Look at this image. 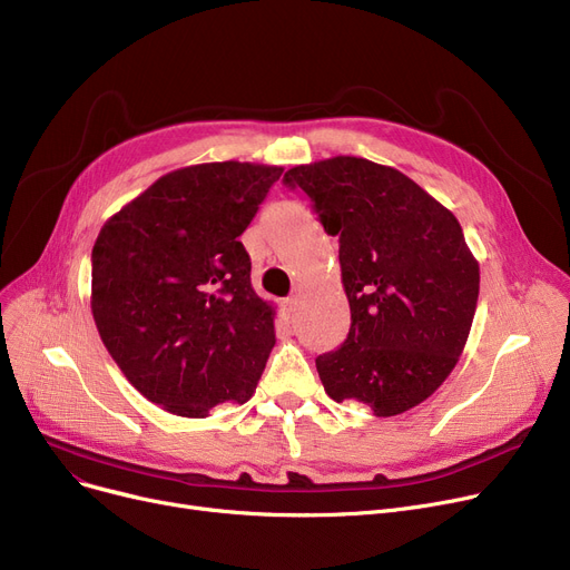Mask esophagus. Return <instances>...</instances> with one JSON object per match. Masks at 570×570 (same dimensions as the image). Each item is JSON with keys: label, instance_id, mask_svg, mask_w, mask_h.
<instances>
[{"label": "esophagus", "instance_id": "1", "mask_svg": "<svg viewBox=\"0 0 570 570\" xmlns=\"http://www.w3.org/2000/svg\"><path fill=\"white\" fill-rule=\"evenodd\" d=\"M282 312H284V316H293V312H295V297H286V301H282Z\"/></svg>", "mask_w": 570, "mask_h": 570}]
</instances>
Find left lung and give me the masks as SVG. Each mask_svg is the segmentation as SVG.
<instances>
[{
  "label": "left lung",
  "instance_id": "8db88e82",
  "mask_svg": "<svg viewBox=\"0 0 570 570\" xmlns=\"http://www.w3.org/2000/svg\"><path fill=\"white\" fill-rule=\"evenodd\" d=\"M284 177L340 235L351 331L316 357L325 393L379 417L425 402L460 361L481 288L460 222L411 177L370 159L333 157Z\"/></svg>",
  "mask_w": 570,
  "mask_h": 570
}]
</instances>
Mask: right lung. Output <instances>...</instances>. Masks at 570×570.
Returning a JSON list of instances; mask_svg holds the SVG:
<instances>
[{"label":"right lung","instance_id":"right-lung-1","mask_svg":"<svg viewBox=\"0 0 570 570\" xmlns=\"http://www.w3.org/2000/svg\"><path fill=\"white\" fill-rule=\"evenodd\" d=\"M282 166L177 168L127 203L92 249V316L136 391L183 417L245 404L275 346V307L239 243Z\"/></svg>","mask_w":570,"mask_h":570}]
</instances>
